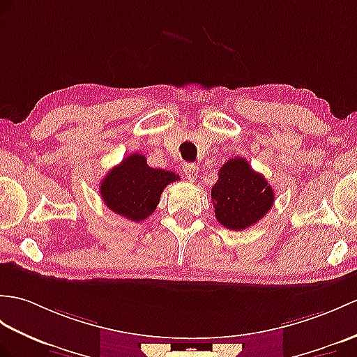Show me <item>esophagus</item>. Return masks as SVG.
I'll list each match as a JSON object with an SVG mask.
<instances>
[{
	"label": "esophagus",
	"instance_id": "esophagus-1",
	"mask_svg": "<svg viewBox=\"0 0 357 357\" xmlns=\"http://www.w3.org/2000/svg\"><path fill=\"white\" fill-rule=\"evenodd\" d=\"M197 172H199V169H197V165H195V164H185L184 165V173H185V178L190 181V182H195L196 179H197Z\"/></svg>",
	"mask_w": 357,
	"mask_h": 357
}]
</instances>
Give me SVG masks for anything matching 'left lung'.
<instances>
[{"label":"left lung","instance_id":"1","mask_svg":"<svg viewBox=\"0 0 357 357\" xmlns=\"http://www.w3.org/2000/svg\"><path fill=\"white\" fill-rule=\"evenodd\" d=\"M273 197L266 178L254 172L242 156L222 165L218 182L211 188L216 219L233 231L246 229L263 219L273 205Z\"/></svg>","mask_w":357,"mask_h":357}]
</instances>
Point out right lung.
<instances>
[{
    "mask_svg": "<svg viewBox=\"0 0 357 357\" xmlns=\"http://www.w3.org/2000/svg\"><path fill=\"white\" fill-rule=\"evenodd\" d=\"M175 181H179L175 172L149 167L144 155L132 153L107 172L100 195L107 208L132 222H141L155 211L162 190Z\"/></svg>",
    "mask_w": 357,
    "mask_h": 357,
    "instance_id": "1",
    "label": "right lung"
}]
</instances>
